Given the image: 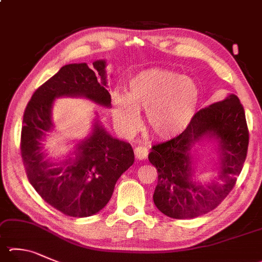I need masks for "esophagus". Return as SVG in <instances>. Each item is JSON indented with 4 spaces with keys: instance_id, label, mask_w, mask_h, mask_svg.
<instances>
[{
    "instance_id": "34e87169",
    "label": "esophagus",
    "mask_w": 262,
    "mask_h": 262,
    "mask_svg": "<svg viewBox=\"0 0 262 262\" xmlns=\"http://www.w3.org/2000/svg\"><path fill=\"white\" fill-rule=\"evenodd\" d=\"M134 152H135L136 159H139V160H143L147 157V149L145 146H137V147H135Z\"/></svg>"
}]
</instances>
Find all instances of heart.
Wrapping results in <instances>:
<instances>
[{
	"mask_svg": "<svg viewBox=\"0 0 262 262\" xmlns=\"http://www.w3.org/2000/svg\"><path fill=\"white\" fill-rule=\"evenodd\" d=\"M113 120L123 134H132L145 110L146 122L155 135L172 139L191 125L201 101V89L193 79L174 71L149 69L132 75L127 95L112 93Z\"/></svg>",
	"mask_w": 262,
	"mask_h": 262,
	"instance_id": "obj_1",
	"label": "heart"
}]
</instances>
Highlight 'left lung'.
I'll return each mask as SVG.
<instances>
[{
  "label": "left lung",
  "instance_id": "8db88e82",
  "mask_svg": "<svg viewBox=\"0 0 262 262\" xmlns=\"http://www.w3.org/2000/svg\"><path fill=\"white\" fill-rule=\"evenodd\" d=\"M202 140L215 143L219 155L216 177L208 183L193 179L194 147ZM247 146L245 112L236 95L202 108L182 134L152 146L147 158L158 172L155 205L173 219H192L214 210L234 188Z\"/></svg>",
  "mask_w": 262,
  "mask_h": 262
}]
</instances>
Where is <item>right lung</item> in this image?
<instances>
[{"label":"right lung","instance_id":"add662e5","mask_svg":"<svg viewBox=\"0 0 262 262\" xmlns=\"http://www.w3.org/2000/svg\"><path fill=\"white\" fill-rule=\"evenodd\" d=\"M69 64L35 90L23 119L21 158L27 179L43 201L69 216L85 217L98 213L111 199L122 173L134 164L129 143L113 137L95 112L92 132L78 141L63 160L48 158L45 143L54 130L52 107L56 98L83 97L111 107L106 61Z\"/></svg>","mask_w":262,"mask_h":262}]
</instances>
